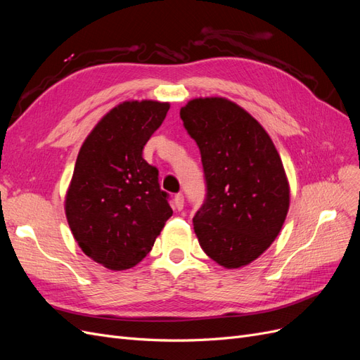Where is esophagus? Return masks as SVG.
Segmentation results:
<instances>
[{"label":"esophagus","mask_w":360,"mask_h":360,"mask_svg":"<svg viewBox=\"0 0 360 360\" xmlns=\"http://www.w3.org/2000/svg\"><path fill=\"white\" fill-rule=\"evenodd\" d=\"M174 205H176V209H177V210H181V209H183V205H184V198H183V195H181V193H177L176 197H174Z\"/></svg>","instance_id":"34e87169"}]
</instances>
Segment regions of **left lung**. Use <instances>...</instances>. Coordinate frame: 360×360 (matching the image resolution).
I'll use <instances>...</instances> for the list:
<instances>
[{"label":"left lung","instance_id":"left-lung-1","mask_svg":"<svg viewBox=\"0 0 360 360\" xmlns=\"http://www.w3.org/2000/svg\"><path fill=\"white\" fill-rule=\"evenodd\" d=\"M180 117L200 151L207 183L193 216L200 246L217 264L252 263L278 237L290 207V184L269 134L225 97H198Z\"/></svg>","mask_w":360,"mask_h":360}]
</instances>
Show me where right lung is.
Returning <instances> with one entry per match:
<instances>
[{"mask_svg": "<svg viewBox=\"0 0 360 360\" xmlns=\"http://www.w3.org/2000/svg\"><path fill=\"white\" fill-rule=\"evenodd\" d=\"M168 102L126 101L102 117L75 163L64 210L82 252L110 270L136 266L172 214L143 148Z\"/></svg>", "mask_w": 360, "mask_h": 360, "instance_id": "obj_1", "label": "right lung"}]
</instances>
